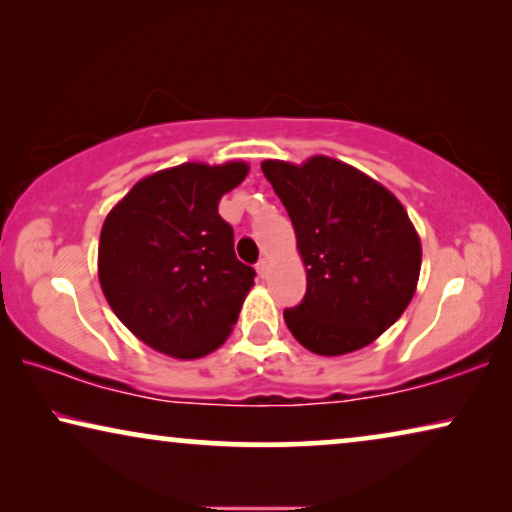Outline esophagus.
Returning a JSON list of instances; mask_svg holds the SVG:
<instances>
[{"mask_svg": "<svg viewBox=\"0 0 512 512\" xmlns=\"http://www.w3.org/2000/svg\"><path fill=\"white\" fill-rule=\"evenodd\" d=\"M256 272H258V277L268 275V258H261V261L256 263Z\"/></svg>", "mask_w": 512, "mask_h": 512, "instance_id": "34e87169", "label": "esophagus"}]
</instances>
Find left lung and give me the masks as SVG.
Wrapping results in <instances>:
<instances>
[{
	"label": "left lung",
	"mask_w": 512,
	"mask_h": 512,
	"mask_svg": "<svg viewBox=\"0 0 512 512\" xmlns=\"http://www.w3.org/2000/svg\"><path fill=\"white\" fill-rule=\"evenodd\" d=\"M261 170L291 216L307 270L305 298L284 310L293 338L321 356L370 345L415 296L422 244L408 212L335 158L263 160Z\"/></svg>",
	"instance_id": "obj_1"
}]
</instances>
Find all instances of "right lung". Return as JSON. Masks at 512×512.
I'll list each match as a JSON object with an SVG mask.
<instances>
[{
  "mask_svg": "<svg viewBox=\"0 0 512 512\" xmlns=\"http://www.w3.org/2000/svg\"><path fill=\"white\" fill-rule=\"evenodd\" d=\"M247 172V163L160 170L104 219L97 249L104 298L158 352L200 359L233 331L256 272L237 261L219 200Z\"/></svg>",
  "mask_w": 512,
  "mask_h": 512,
  "instance_id": "add662e5",
  "label": "right lung"
}]
</instances>
